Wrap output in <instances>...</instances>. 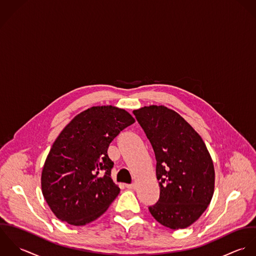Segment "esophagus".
<instances>
[{
    "label": "esophagus",
    "mask_w": 256,
    "mask_h": 256,
    "mask_svg": "<svg viewBox=\"0 0 256 256\" xmlns=\"http://www.w3.org/2000/svg\"><path fill=\"white\" fill-rule=\"evenodd\" d=\"M126 187L128 190H132V189L136 188V185H134V184H126Z\"/></svg>",
    "instance_id": "34e87169"
}]
</instances>
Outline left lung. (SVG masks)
I'll list each match as a JSON object with an SVG mask.
<instances>
[{
  "label": "left lung",
  "instance_id": "obj_1",
  "mask_svg": "<svg viewBox=\"0 0 256 256\" xmlns=\"http://www.w3.org/2000/svg\"><path fill=\"white\" fill-rule=\"evenodd\" d=\"M134 114L154 148L160 197L150 212L162 226L186 228L206 210L214 168L200 134L175 110L152 104Z\"/></svg>",
  "mask_w": 256,
  "mask_h": 256
}]
</instances>
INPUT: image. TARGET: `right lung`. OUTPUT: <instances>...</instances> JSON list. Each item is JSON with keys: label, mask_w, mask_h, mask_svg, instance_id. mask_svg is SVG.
Returning a JSON list of instances; mask_svg holds the SVG:
<instances>
[{"label": "right lung", "mask_w": 256, "mask_h": 256, "mask_svg": "<svg viewBox=\"0 0 256 256\" xmlns=\"http://www.w3.org/2000/svg\"><path fill=\"white\" fill-rule=\"evenodd\" d=\"M136 122L124 108L91 106L62 130L42 172V191L57 218L85 226L108 210L120 189L110 178L112 140Z\"/></svg>", "instance_id": "add662e5"}]
</instances>
